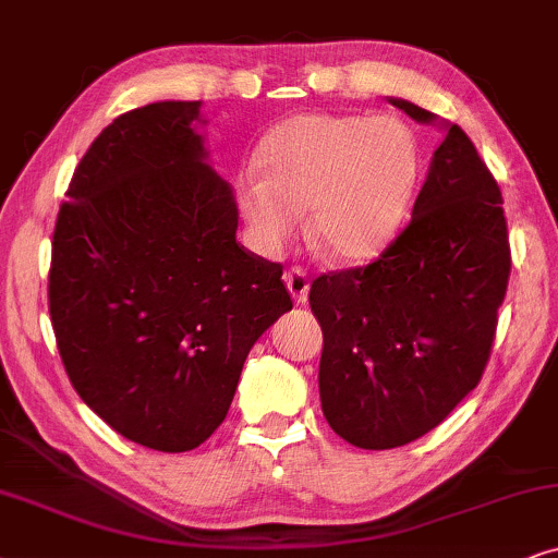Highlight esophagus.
<instances>
[{
    "instance_id": "esophagus-1",
    "label": "esophagus",
    "mask_w": 558,
    "mask_h": 558,
    "mask_svg": "<svg viewBox=\"0 0 558 558\" xmlns=\"http://www.w3.org/2000/svg\"><path fill=\"white\" fill-rule=\"evenodd\" d=\"M283 280H286L288 291H291V295H293V301L301 303V306H303V303L308 301V288H311L308 272L303 270V267L293 265V267H288V270H286Z\"/></svg>"
}]
</instances>
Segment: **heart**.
I'll return each instance as SVG.
<instances>
[{
	"label": "heart",
	"instance_id": "obj_1",
	"mask_svg": "<svg viewBox=\"0 0 558 558\" xmlns=\"http://www.w3.org/2000/svg\"><path fill=\"white\" fill-rule=\"evenodd\" d=\"M265 178L240 183V206L265 250L311 209L308 234L339 263H367L396 240L418 181V143L403 119L299 114L259 155Z\"/></svg>",
	"mask_w": 558,
	"mask_h": 558
}]
</instances>
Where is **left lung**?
I'll return each instance as SVG.
<instances>
[{
	"mask_svg": "<svg viewBox=\"0 0 558 558\" xmlns=\"http://www.w3.org/2000/svg\"><path fill=\"white\" fill-rule=\"evenodd\" d=\"M390 101L418 122L436 119ZM508 278L500 185L449 124L403 232L369 265L311 283L329 426L360 449L403 447L439 426L482 380Z\"/></svg>",
	"mask_w": 558,
	"mask_h": 558,
	"instance_id": "8db88e82",
	"label": "left lung"
}]
</instances>
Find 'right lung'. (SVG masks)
<instances>
[{
	"label": "right lung",
	"instance_id": "right-lung-1",
	"mask_svg": "<svg viewBox=\"0 0 558 558\" xmlns=\"http://www.w3.org/2000/svg\"><path fill=\"white\" fill-rule=\"evenodd\" d=\"M198 101L119 114L73 170L48 308L81 400L155 451L202 447L250 349L293 308L283 265L236 242L232 185L206 162Z\"/></svg>",
	"mask_w": 558,
	"mask_h": 558
}]
</instances>
